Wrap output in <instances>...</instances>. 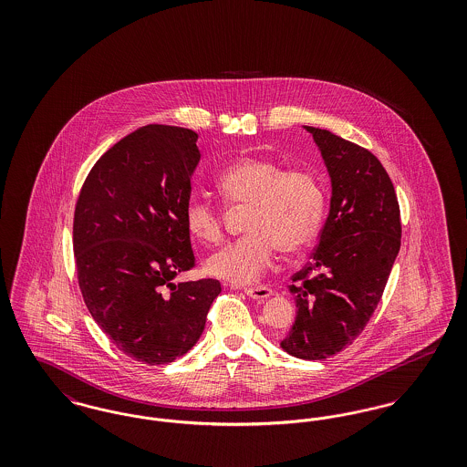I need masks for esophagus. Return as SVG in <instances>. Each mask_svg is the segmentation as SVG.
Here are the masks:
<instances>
[{
	"instance_id": "esophagus-1",
	"label": "esophagus",
	"mask_w": 467,
	"mask_h": 467,
	"mask_svg": "<svg viewBox=\"0 0 467 467\" xmlns=\"http://www.w3.org/2000/svg\"><path fill=\"white\" fill-rule=\"evenodd\" d=\"M244 294L252 299H259V301H265L267 297L273 296V289H269L266 285H257V287H246Z\"/></svg>"
}]
</instances>
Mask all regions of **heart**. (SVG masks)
Listing matches in <instances>:
<instances>
[{
  "label": "heart",
  "instance_id": "obj_1",
  "mask_svg": "<svg viewBox=\"0 0 467 467\" xmlns=\"http://www.w3.org/2000/svg\"><path fill=\"white\" fill-rule=\"evenodd\" d=\"M215 189L229 208L246 206L244 238L206 261L208 275L233 285L257 282L276 248L297 255L317 242L326 219V189L306 168H290L267 157H242L225 166ZM187 233L200 244L223 240V212L210 201L191 198L183 210Z\"/></svg>",
  "mask_w": 467,
  "mask_h": 467
}]
</instances>
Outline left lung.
Wrapping results in <instances>:
<instances>
[{
    "label": "left lung",
    "mask_w": 467,
    "mask_h": 467,
    "mask_svg": "<svg viewBox=\"0 0 467 467\" xmlns=\"http://www.w3.org/2000/svg\"><path fill=\"white\" fill-rule=\"evenodd\" d=\"M333 182L329 217L310 263L292 275L297 317L282 348L320 360L354 343L377 310L400 248V212L392 180L368 149L306 128Z\"/></svg>",
    "instance_id": "obj_1"
}]
</instances>
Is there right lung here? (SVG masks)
<instances>
[{
	"label": "right lung",
	"instance_id": "1",
	"mask_svg": "<svg viewBox=\"0 0 467 467\" xmlns=\"http://www.w3.org/2000/svg\"><path fill=\"white\" fill-rule=\"evenodd\" d=\"M192 130L149 124L92 166L73 217L77 280L96 324L143 364L187 354L206 324L221 282L175 285L196 266L183 210L200 162Z\"/></svg>",
	"mask_w": 467,
	"mask_h": 467
}]
</instances>
